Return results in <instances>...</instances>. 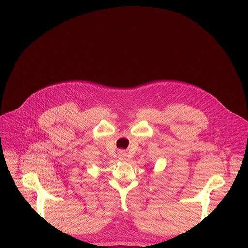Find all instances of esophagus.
I'll return each instance as SVG.
<instances>
[{
    "label": "esophagus",
    "instance_id": "34e87169",
    "mask_svg": "<svg viewBox=\"0 0 248 248\" xmlns=\"http://www.w3.org/2000/svg\"><path fill=\"white\" fill-rule=\"evenodd\" d=\"M123 155H121V156H123Z\"/></svg>",
    "mask_w": 248,
    "mask_h": 248
}]
</instances>
